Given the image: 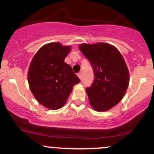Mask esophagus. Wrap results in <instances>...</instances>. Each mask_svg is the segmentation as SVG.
<instances>
[{"label": "esophagus", "mask_w": 154, "mask_h": 154, "mask_svg": "<svg viewBox=\"0 0 154 154\" xmlns=\"http://www.w3.org/2000/svg\"><path fill=\"white\" fill-rule=\"evenodd\" d=\"M77 76H78V77H79V78H80V80H81V79H82V72L78 73Z\"/></svg>", "instance_id": "esophagus-1"}]
</instances>
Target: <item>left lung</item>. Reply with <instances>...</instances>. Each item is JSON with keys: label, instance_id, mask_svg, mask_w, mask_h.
<instances>
[{"label": "left lung", "instance_id": "obj_1", "mask_svg": "<svg viewBox=\"0 0 154 154\" xmlns=\"http://www.w3.org/2000/svg\"><path fill=\"white\" fill-rule=\"evenodd\" d=\"M79 49L89 59L95 79L86 91L89 103L96 111H107L124 96L129 83V72L123 56L107 43L82 44Z\"/></svg>", "mask_w": 154, "mask_h": 154}]
</instances>
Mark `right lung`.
Here are the masks:
<instances>
[{
	"instance_id": "1",
	"label": "right lung",
	"mask_w": 154,
	"mask_h": 154,
	"mask_svg": "<svg viewBox=\"0 0 154 154\" xmlns=\"http://www.w3.org/2000/svg\"><path fill=\"white\" fill-rule=\"evenodd\" d=\"M71 47L50 43L39 49L31 60L28 81L33 95L40 104L50 110L65 105L73 86L80 79L65 59Z\"/></svg>"
}]
</instances>
